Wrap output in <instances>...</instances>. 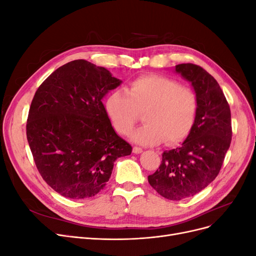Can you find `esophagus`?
Wrapping results in <instances>:
<instances>
[{"label":"esophagus","mask_w":256,"mask_h":256,"mask_svg":"<svg viewBox=\"0 0 256 256\" xmlns=\"http://www.w3.org/2000/svg\"><path fill=\"white\" fill-rule=\"evenodd\" d=\"M132 150H134V154H141L143 152V150L141 148V147H138V146H134Z\"/></svg>","instance_id":"obj_1"}]
</instances>
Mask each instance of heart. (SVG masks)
<instances>
[{
	"mask_svg": "<svg viewBox=\"0 0 256 256\" xmlns=\"http://www.w3.org/2000/svg\"><path fill=\"white\" fill-rule=\"evenodd\" d=\"M114 129L127 136L143 113L145 125L131 134L140 145H168L184 141L194 126L198 98L191 88L162 76H144L129 84L126 94L115 90L106 99Z\"/></svg>",
	"mask_w": 256,
	"mask_h": 256,
	"instance_id": "b5f03b06",
	"label": "heart"
}]
</instances>
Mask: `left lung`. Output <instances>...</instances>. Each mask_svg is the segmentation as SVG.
<instances>
[{"instance_id":"8db88e82","label":"left lung","mask_w":256,"mask_h":256,"mask_svg":"<svg viewBox=\"0 0 256 256\" xmlns=\"http://www.w3.org/2000/svg\"><path fill=\"white\" fill-rule=\"evenodd\" d=\"M175 72L191 83L198 98L194 126L180 147L162 154L148 182L168 200L188 198L218 176L232 140L230 110L218 82L205 69L187 63Z\"/></svg>"}]
</instances>
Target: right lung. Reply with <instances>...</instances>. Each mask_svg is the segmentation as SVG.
<instances>
[{
    "instance_id": "1",
    "label": "right lung",
    "mask_w": 256,
    "mask_h": 256,
    "mask_svg": "<svg viewBox=\"0 0 256 256\" xmlns=\"http://www.w3.org/2000/svg\"><path fill=\"white\" fill-rule=\"evenodd\" d=\"M122 81L85 60L60 66L35 92L26 136L37 170L68 198L96 196L110 180L115 160L132 152L116 134L102 98Z\"/></svg>"
}]
</instances>
